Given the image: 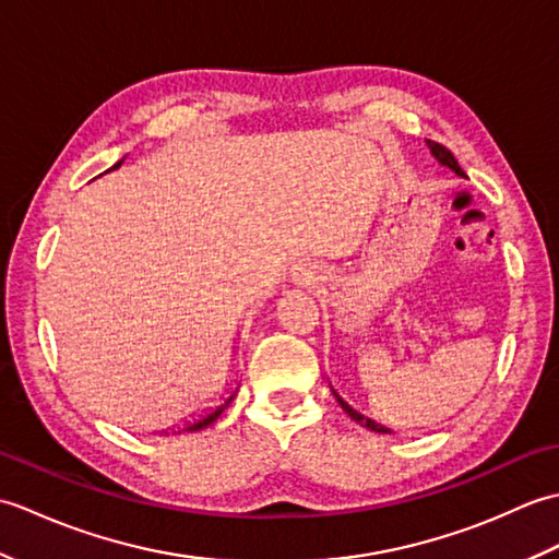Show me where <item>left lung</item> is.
Listing matches in <instances>:
<instances>
[{
  "label": "left lung",
  "instance_id": "obj_1",
  "mask_svg": "<svg viewBox=\"0 0 559 559\" xmlns=\"http://www.w3.org/2000/svg\"><path fill=\"white\" fill-rule=\"evenodd\" d=\"M430 151L435 153V158H437L439 163H442V165H447V168H451V170H454L456 175H463V170L459 168V163H456V158H454V156H451V151H449V148H444L442 144H435V141H430ZM338 401H341V399H338ZM341 406L348 411V415H350V418H355V420H358V423H362L365 427H370V430H372V432H389V430H386V427H382V425H377L374 420H365V418H362V415H358V413H355L353 408H348V403H343V401H341Z\"/></svg>",
  "mask_w": 559,
  "mask_h": 559
}]
</instances>
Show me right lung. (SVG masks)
<instances>
[{
  "label": "right lung",
  "mask_w": 559,
  "mask_h": 559,
  "mask_svg": "<svg viewBox=\"0 0 559 559\" xmlns=\"http://www.w3.org/2000/svg\"><path fill=\"white\" fill-rule=\"evenodd\" d=\"M120 165H122V160H120V163H115L110 170H115V168H120ZM233 396H235V394H230L228 399H225V401L221 403V406H218L216 411H213V413H209V415H204V418H201L199 423H194V425H189V427H185V430H187V432H192V430H201V427H206V425H211L213 420H216V418H218V415H221V413H223L225 408H228V403L233 401Z\"/></svg>",
  "instance_id": "right-lung-1"
}]
</instances>
